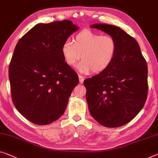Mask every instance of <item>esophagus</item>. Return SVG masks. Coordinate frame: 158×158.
I'll return each instance as SVG.
<instances>
[{"label": "esophagus", "mask_w": 158, "mask_h": 158, "mask_svg": "<svg viewBox=\"0 0 158 158\" xmlns=\"http://www.w3.org/2000/svg\"><path fill=\"white\" fill-rule=\"evenodd\" d=\"M84 79H85V77H84V76H81V75H79V83L80 84L83 83Z\"/></svg>", "instance_id": "34e87169"}]
</instances>
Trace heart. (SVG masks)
I'll return each mask as SVG.
<instances>
[{"mask_svg": "<svg viewBox=\"0 0 158 158\" xmlns=\"http://www.w3.org/2000/svg\"><path fill=\"white\" fill-rule=\"evenodd\" d=\"M116 51L117 42L114 37L89 30L79 32L73 42L66 40L61 48L64 61L69 67H74L81 55L82 61L77 68L83 74L104 71L112 63Z\"/></svg>", "mask_w": 158, "mask_h": 158, "instance_id": "1", "label": "heart"}]
</instances>
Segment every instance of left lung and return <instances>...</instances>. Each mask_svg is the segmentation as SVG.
Instances as JSON below:
<instances>
[{
	"mask_svg": "<svg viewBox=\"0 0 158 158\" xmlns=\"http://www.w3.org/2000/svg\"><path fill=\"white\" fill-rule=\"evenodd\" d=\"M90 27L114 37L117 51L106 69L84 80L89 112L103 126H122L137 116L146 102L147 62L138 42L121 28L108 24Z\"/></svg>",
	"mask_w": 158,
	"mask_h": 158,
	"instance_id": "1",
	"label": "left lung"
}]
</instances>
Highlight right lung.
Instances as JSON below:
<instances>
[{"label": "right lung", "instance_id": "right-lung-1", "mask_svg": "<svg viewBox=\"0 0 158 158\" xmlns=\"http://www.w3.org/2000/svg\"><path fill=\"white\" fill-rule=\"evenodd\" d=\"M78 28L68 20L40 23L16 44L9 65L11 97L32 123L47 125L64 114L79 78L65 63L61 48Z\"/></svg>", "mask_w": 158, "mask_h": 158}]
</instances>
